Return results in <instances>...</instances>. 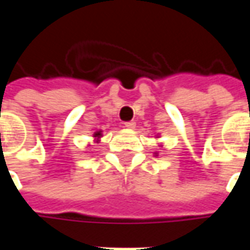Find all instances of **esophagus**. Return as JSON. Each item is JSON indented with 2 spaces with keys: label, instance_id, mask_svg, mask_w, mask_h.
Returning <instances> with one entry per match:
<instances>
[{
  "label": "esophagus",
  "instance_id": "34e87169",
  "mask_svg": "<svg viewBox=\"0 0 250 250\" xmlns=\"http://www.w3.org/2000/svg\"><path fill=\"white\" fill-rule=\"evenodd\" d=\"M125 125L127 128H135V122H132V120L131 122H125Z\"/></svg>",
  "mask_w": 250,
  "mask_h": 250
}]
</instances>
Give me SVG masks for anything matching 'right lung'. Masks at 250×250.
<instances>
[{
	"label": "right lung",
	"instance_id": "1",
	"mask_svg": "<svg viewBox=\"0 0 250 250\" xmlns=\"http://www.w3.org/2000/svg\"><path fill=\"white\" fill-rule=\"evenodd\" d=\"M93 136H98V138H99V136H100V131H99V132H96V134H95Z\"/></svg>",
	"mask_w": 250,
	"mask_h": 250
}]
</instances>
